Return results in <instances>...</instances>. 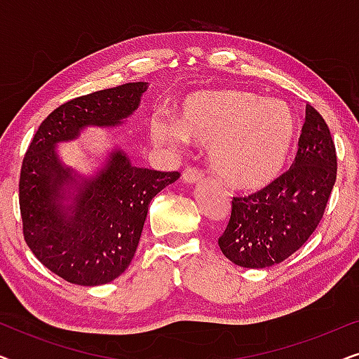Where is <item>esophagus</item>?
I'll use <instances>...</instances> for the list:
<instances>
[{
	"label": "esophagus",
	"mask_w": 359,
	"mask_h": 359,
	"mask_svg": "<svg viewBox=\"0 0 359 359\" xmlns=\"http://www.w3.org/2000/svg\"><path fill=\"white\" fill-rule=\"evenodd\" d=\"M203 176H204L203 171H201L199 168H194V166H188V168L183 171V181L189 184L198 183V181L203 180Z\"/></svg>",
	"instance_id": "esophagus-1"
}]
</instances>
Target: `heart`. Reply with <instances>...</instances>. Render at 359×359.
I'll return each mask as SVG.
<instances>
[{"instance_id": "b5f03b06", "label": "heart", "mask_w": 359, "mask_h": 359, "mask_svg": "<svg viewBox=\"0 0 359 359\" xmlns=\"http://www.w3.org/2000/svg\"><path fill=\"white\" fill-rule=\"evenodd\" d=\"M297 130L287 102L233 88L194 93L181 102L176 124L163 117L150 124L160 144L176 145L186 137L209 147L215 175L247 193L276 183L291 158Z\"/></svg>"}]
</instances>
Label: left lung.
<instances>
[{
    "mask_svg": "<svg viewBox=\"0 0 359 359\" xmlns=\"http://www.w3.org/2000/svg\"><path fill=\"white\" fill-rule=\"evenodd\" d=\"M337 180V151L330 129L311 104L297 155L269 188L235 196L219 247L243 268H268L296 253L316 232Z\"/></svg>",
    "mask_w": 359,
    "mask_h": 359,
    "instance_id": "8db88e82",
    "label": "left lung"
}]
</instances>
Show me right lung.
Listing matches in <instances>:
<instances>
[{
  "label": "right lung",
  "instance_id": "1",
  "mask_svg": "<svg viewBox=\"0 0 359 359\" xmlns=\"http://www.w3.org/2000/svg\"><path fill=\"white\" fill-rule=\"evenodd\" d=\"M147 83L90 93L58 106L34 135L22 160L19 208L27 247L65 281L100 286L121 276L134 258L150 201L180 178L178 171L130 165L114 149L91 178L65 166L55 151L88 126L122 124L137 107Z\"/></svg>",
  "mask_w": 359,
  "mask_h": 359
}]
</instances>
